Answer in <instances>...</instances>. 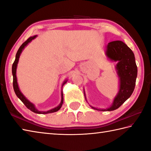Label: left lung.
<instances>
[{"label": "left lung", "instance_id": "left-lung-1", "mask_svg": "<svg viewBox=\"0 0 151 151\" xmlns=\"http://www.w3.org/2000/svg\"><path fill=\"white\" fill-rule=\"evenodd\" d=\"M105 55L110 61L117 62L115 69L119 78V89L109 107L97 109L90 105L92 109L100 111H111L119 108L132 94L137 75L134 52L122 41L109 42L106 47ZM84 93L86 100L84 91Z\"/></svg>", "mask_w": 151, "mask_h": 151}]
</instances>
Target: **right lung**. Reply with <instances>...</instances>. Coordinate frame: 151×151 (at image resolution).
I'll return each mask as SVG.
<instances>
[{
	"mask_svg": "<svg viewBox=\"0 0 151 151\" xmlns=\"http://www.w3.org/2000/svg\"><path fill=\"white\" fill-rule=\"evenodd\" d=\"M37 36V35H35V36L33 37H29L27 40L24 43H23L22 44V46L19 47V50H17V54L16 55V59H15V61L14 62V63L12 65V75H13V87H14V90L15 93H16L17 97H18V98L22 101L23 104H24L27 108L29 109V110H31V111L35 113H37V114H48V113H55V112H57L58 111L60 110L61 109L62 105H63V91L61 90V103L59 104L58 106L57 107L54 108V109H50L49 111H38V109L35 107V105L33 103H31L30 101H29V100L26 98L25 97V96L23 95V94L22 93V91H20L19 86H18V84H17V76H16V69H17V64H18V61H19V56L22 54V51L23 50V49L25 48V47L27 46L28 45V44L29 42H31V41L35 39V38H36ZM67 82V80H65L63 82V83L62 84V87H63V86Z\"/></svg>",
	"mask_w": 151,
	"mask_h": 151,
	"instance_id": "obj_1",
	"label": "right lung"
}]
</instances>
